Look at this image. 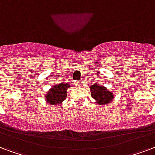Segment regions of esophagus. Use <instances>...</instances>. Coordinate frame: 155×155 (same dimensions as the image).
I'll return each mask as SVG.
<instances>
[{
  "label": "esophagus",
  "instance_id": "1",
  "mask_svg": "<svg viewBox=\"0 0 155 155\" xmlns=\"http://www.w3.org/2000/svg\"><path fill=\"white\" fill-rule=\"evenodd\" d=\"M77 85H81V82H80V81H78Z\"/></svg>",
  "mask_w": 155,
  "mask_h": 155
}]
</instances>
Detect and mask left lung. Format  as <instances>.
Masks as SVG:
<instances>
[{"instance_id": "obj_1", "label": "left lung", "mask_w": 155, "mask_h": 155, "mask_svg": "<svg viewBox=\"0 0 155 155\" xmlns=\"http://www.w3.org/2000/svg\"><path fill=\"white\" fill-rule=\"evenodd\" d=\"M89 89L91 96L95 100V102L101 106H106L114 98V93L103 85L93 84L89 87Z\"/></svg>"}]
</instances>
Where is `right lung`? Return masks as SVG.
Here are the masks:
<instances>
[{"label": "right lung", "instance_id": "obj_1", "mask_svg": "<svg viewBox=\"0 0 155 155\" xmlns=\"http://www.w3.org/2000/svg\"><path fill=\"white\" fill-rule=\"evenodd\" d=\"M70 87L71 84L66 83H61L52 86L48 91V93H46L44 97L45 101L52 106H59L67 98V89Z\"/></svg>", "mask_w": 155, "mask_h": 155}]
</instances>
